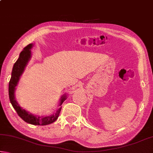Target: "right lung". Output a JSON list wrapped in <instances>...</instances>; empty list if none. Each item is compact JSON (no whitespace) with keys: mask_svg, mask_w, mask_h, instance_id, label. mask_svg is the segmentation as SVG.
Returning a JSON list of instances; mask_svg holds the SVG:
<instances>
[{"mask_svg":"<svg viewBox=\"0 0 153 153\" xmlns=\"http://www.w3.org/2000/svg\"><path fill=\"white\" fill-rule=\"evenodd\" d=\"M33 46V44H30L27 46H25L24 50L20 53L19 58L14 64L11 72V77L9 84V97L13 107L14 108V109L17 113L18 115L23 120L28 123L32 124V125L46 126L53 123L54 121L57 120L62 108L61 105L67 99V97L66 93L62 96L60 98L59 105V107H60L56 110V113L48 116L35 115L30 113L29 111L24 109V108H23L22 107H20L19 104L17 102L16 98H15V90H16V86H17L18 82H19L20 77L24 73L25 68L26 67L27 63L29 62L31 56H32L31 49L32 48Z\"/></svg>","mask_w":153,"mask_h":153,"instance_id":"right-lung-1","label":"right lung"}]
</instances>
